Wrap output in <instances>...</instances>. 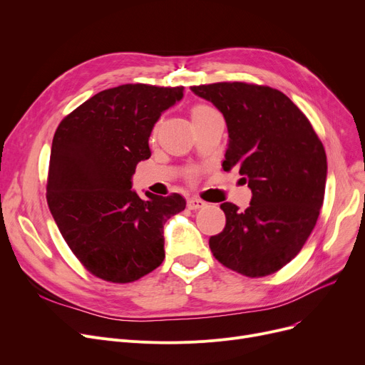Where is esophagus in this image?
Segmentation results:
<instances>
[{
  "label": "esophagus",
  "instance_id": "1",
  "mask_svg": "<svg viewBox=\"0 0 365 365\" xmlns=\"http://www.w3.org/2000/svg\"><path fill=\"white\" fill-rule=\"evenodd\" d=\"M205 205H207V202L202 201V200H198V198L187 200V208L189 210H198V208H202Z\"/></svg>",
  "mask_w": 365,
  "mask_h": 365
}]
</instances>
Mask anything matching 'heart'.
Returning a JSON list of instances; mask_svg holds the SVG:
<instances>
[{"mask_svg":"<svg viewBox=\"0 0 365 365\" xmlns=\"http://www.w3.org/2000/svg\"><path fill=\"white\" fill-rule=\"evenodd\" d=\"M212 110H215L212 106H208V105H197L194 109H192V120L194 118H197V117H201V115H204V113H208V112H212ZM155 130V128H153ZM194 173L190 171L189 173V176H192Z\"/></svg>","mask_w":365,"mask_h":365,"instance_id":"obj_1","label":"heart"}]
</instances>
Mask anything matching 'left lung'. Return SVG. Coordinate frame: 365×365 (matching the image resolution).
Returning a JSON list of instances; mask_svg holds the SVG:
<instances>
[{
	"label": "left lung",
	"mask_w": 365,
	"mask_h": 365,
	"mask_svg": "<svg viewBox=\"0 0 365 365\" xmlns=\"http://www.w3.org/2000/svg\"><path fill=\"white\" fill-rule=\"evenodd\" d=\"M225 117L223 170L238 167L252 189L250 207L223 202L226 225L210 238L229 269L259 278L294 259L317 225L327 179L322 142L306 115L277 88L247 83L190 87Z\"/></svg>",
	"instance_id": "8db88e82"
}]
</instances>
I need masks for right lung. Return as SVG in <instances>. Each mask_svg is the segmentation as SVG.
<instances>
[{
    "instance_id": "obj_1",
    "label": "right lung",
    "mask_w": 365,
    "mask_h": 365,
    "mask_svg": "<svg viewBox=\"0 0 365 365\" xmlns=\"http://www.w3.org/2000/svg\"><path fill=\"white\" fill-rule=\"evenodd\" d=\"M183 87L124 84L86 101L57 127L47 176V204L75 257L101 279L133 282L163 263L167 219L186 201L131 190L149 136Z\"/></svg>"
}]
</instances>
